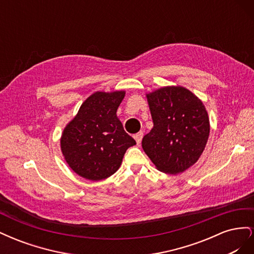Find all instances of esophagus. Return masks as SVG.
Wrapping results in <instances>:
<instances>
[{"instance_id":"1","label":"esophagus","mask_w":254,"mask_h":254,"mask_svg":"<svg viewBox=\"0 0 254 254\" xmlns=\"http://www.w3.org/2000/svg\"><path fill=\"white\" fill-rule=\"evenodd\" d=\"M133 137H134V140H135L136 144H137V145H140V144H141V142H142V137H143V132H142V131H140V132H137V133H135V134L133 135Z\"/></svg>"}]
</instances>
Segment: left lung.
I'll return each instance as SVG.
<instances>
[{
  "label": "left lung",
  "mask_w": 254,
  "mask_h": 254,
  "mask_svg": "<svg viewBox=\"0 0 254 254\" xmlns=\"http://www.w3.org/2000/svg\"><path fill=\"white\" fill-rule=\"evenodd\" d=\"M153 127L142 147L160 172L177 175L194 165L205 147L210 121L202 102L180 86L146 94Z\"/></svg>",
  "instance_id": "8db88e82"
}]
</instances>
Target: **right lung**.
<instances>
[{
    "mask_svg": "<svg viewBox=\"0 0 254 254\" xmlns=\"http://www.w3.org/2000/svg\"><path fill=\"white\" fill-rule=\"evenodd\" d=\"M125 91L95 92L82 103L60 139L63 155L82 178L98 181L117 172L135 141L123 128L117 110Z\"/></svg>",
    "mask_w": 254,
    "mask_h": 254,
    "instance_id": "1",
    "label": "right lung"
}]
</instances>
